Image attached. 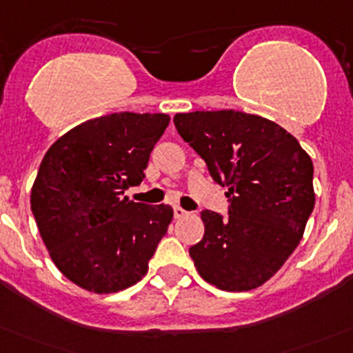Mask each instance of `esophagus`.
<instances>
[{"label":"esophagus","mask_w":353,"mask_h":353,"mask_svg":"<svg viewBox=\"0 0 353 353\" xmlns=\"http://www.w3.org/2000/svg\"><path fill=\"white\" fill-rule=\"evenodd\" d=\"M173 214H174V218H183V216H187V211L183 210V208H180V206H174L173 208Z\"/></svg>","instance_id":"obj_1"}]
</instances>
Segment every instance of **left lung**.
Instances as JSON below:
<instances>
[{"instance_id":"8db88e82","label":"left lung","mask_w":353,"mask_h":353,"mask_svg":"<svg viewBox=\"0 0 353 353\" xmlns=\"http://www.w3.org/2000/svg\"><path fill=\"white\" fill-rule=\"evenodd\" d=\"M176 132L229 187V218L204 210V237L189 250L206 283L250 291L267 283L300 244L315 204L314 164L291 133L239 110L173 117Z\"/></svg>"}]
</instances>
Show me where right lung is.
Returning a JSON list of instances; mask_svg holds the SVG:
<instances>
[{
	"instance_id": "obj_1",
	"label": "right lung",
	"mask_w": 353,
	"mask_h": 353,
	"mask_svg": "<svg viewBox=\"0 0 353 353\" xmlns=\"http://www.w3.org/2000/svg\"><path fill=\"white\" fill-rule=\"evenodd\" d=\"M168 114L114 112L78 124L48 149L31 210L53 263L97 294L139 283L173 218L168 204L124 196L139 185Z\"/></svg>"
}]
</instances>
